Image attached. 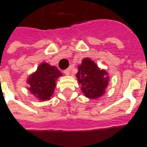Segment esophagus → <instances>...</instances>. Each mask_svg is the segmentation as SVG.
<instances>
[{"mask_svg":"<svg viewBox=\"0 0 147 147\" xmlns=\"http://www.w3.org/2000/svg\"><path fill=\"white\" fill-rule=\"evenodd\" d=\"M64 73L65 74V75H67V76H68L69 74H70V69L69 68H67V69H66V70L64 71Z\"/></svg>","mask_w":147,"mask_h":147,"instance_id":"1","label":"esophagus"}]
</instances>
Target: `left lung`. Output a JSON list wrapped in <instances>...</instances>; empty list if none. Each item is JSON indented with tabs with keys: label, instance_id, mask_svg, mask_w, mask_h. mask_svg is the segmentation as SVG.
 <instances>
[{
	"label": "left lung",
	"instance_id": "obj_1",
	"mask_svg": "<svg viewBox=\"0 0 147 147\" xmlns=\"http://www.w3.org/2000/svg\"><path fill=\"white\" fill-rule=\"evenodd\" d=\"M76 77L83 94L92 99L105 94L109 80L108 73L104 69H100L90 58H84L79 65Z\"/></svg>",
	"mask_w": 147,
	"mask_h": 147
}]
</instances>
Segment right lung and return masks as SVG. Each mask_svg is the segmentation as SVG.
Segmentation results:
<instances>
[{
    "mask_svg": "<svg viewBox=\"0 0 147 147\" xmlns=\"http://www.w3.org/2000/svg\"><path fill=\"white\" fill-rule=\"evenodd\" d=\"M61 76L62 73L55 66L42 63L27 79L29 90L40 101L49 100L54 92L56 81Z\"/></svg>",
    "mask_w": 147,
    "mask_h": 147,
    "instance_id": "obj_1",
    "label": "right lung"
}]
</instances>
